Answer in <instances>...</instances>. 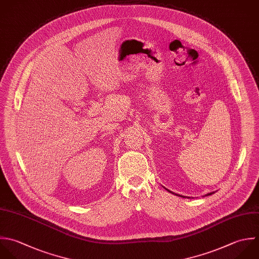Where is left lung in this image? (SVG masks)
Returning a JSON list of instances; mask_svg holds the SVG:
<instances>
[{
  "mask_svg": "<svg viewBox=\"0 0 259 259\" xmlns=\"http://www.w3.org/2000/svg\"><path fill=\"white\" fill-rule=\"evenodd\" d=\"M212 194H213V193H210V194H208V196H210V195H212ZM177 196H178V195H177ZM182 197H183V196H182Z\"/></svg>",
  "mask_w": 259,
  "mask_h": 259,
  "instance_id": "8db88e82",
  "label": "left lung"
}]
</instances>
